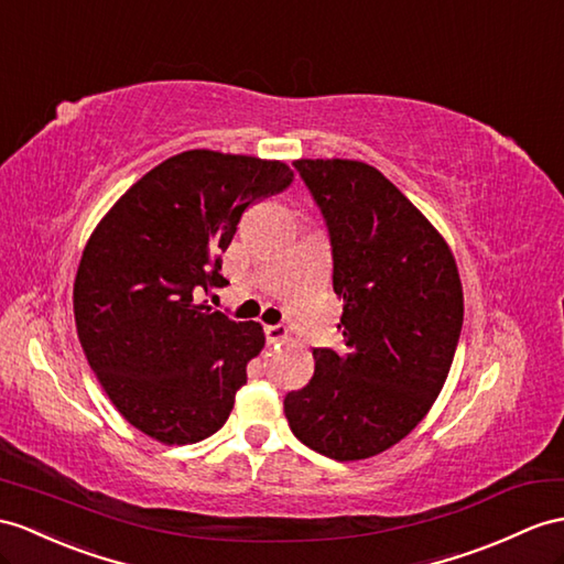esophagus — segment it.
<instances>
[{"label":"esophagus","mask_w":564,"mask_h":564,"mask_svg":"<svg viewBox=\"0 0 564 564\" xmlns=\"http://www.w3.org/2000/svg\"><path fill=\"white\" fill-rule=\"evenodd\" d=\"M286 335H290V329H286L284 325H265V337H268L270 345L286 339Z\"/></svg>","instance_id":"1"}]
</instances>
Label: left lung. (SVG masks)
<instances>
[{
    "mask_svg": "<svg viewBox=\"0 0 564 564\" xmlns=\"http://www.w3.org/2000/svg\"><path fill=\"white\" fill-rule=\"evenodd\" d=\"M327 225L347 351L313 349L284 397L292 433L337 462L380 455L429 414L455 359L464 294L445 239L390 178L356 160H296Z\"/></svg>",
    "mask_w": 564,
    "mask_h": 564,
    "instance_id": "obj_1",
    "label": "left lung"
}]
</instances>
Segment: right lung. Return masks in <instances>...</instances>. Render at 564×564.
<instances>
[{
  "mask_svg": "<svg viewBox=\"0 0 564 564\" xmlns=\"http://www.w3.org/2000/svg\"><path fill=\"white\" fill-rule=\"evenodd\" d=\"M294 172L278 160L186 150L139 178L90 235L74 282L80 347L133 429L191 445L223 429L265 345L196 294L225 286L223 253L251 203Z\"/></svg>",
  "mask_w": 564,
  "mask_h": 564,
  "instance_id": "right-lung-1",
  "label": "right lung"
}]
</instances>
